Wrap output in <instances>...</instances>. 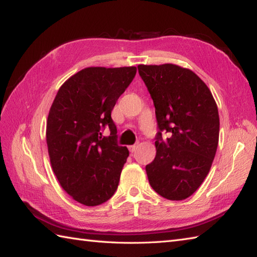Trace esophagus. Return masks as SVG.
I'll list each match as a JSON object with an SVG mask.
<instances>
[{
	"label": "esophagus",
	"instance_id": "1",
	"mask_svg": "<svg viewBox=\"0 0 257 257\" xmlns=\"http://www.w3.org/2000/svg\"><path fill=\"white\" fill-rule=\"evenodd\" d=\"M137 148H138V145H134V146H129V150H130V152H132V154H134V152L137 150Z\"/></svg>",
	"mask_w": 257,
	"mask_h": 257
}]
</instances>
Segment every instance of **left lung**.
Listing matches in <instances>:
<instances>
[{
	"label": "left lung",
	"mask_w": 257,
	"mask_h": 257,
	"mask_svg": "<svg viewBox=\"0 0 257 257\" xmlns=\"http://www.w3.org/2000/svg\"><path fill=\"white\" fill-rule=\"evenodd\" d=\"M138 72L156 108L159 132L155 160L146 166L158 194L181 201L199 189L209 173L219 144L216 102L192 70L173 64L139 65ZM168 134L166 140L162 132Z\"/></svg>",
	"instance_id": "1"
}]
</instances>
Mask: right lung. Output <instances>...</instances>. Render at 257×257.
I'll use <instances>...</instances> for the list:
<instances>
[{
  "label": "right lung",
  "instance_id": "add662e5",
  "mask_svg": "<svg viewBox=\"0 0 257 257\" xmlns=\"http://www.w3.org/2000/svg\"><path fill=\"white\" fill-rule=\"evenodd\" d=\"M137 68L87 67L58 89L48 113L46 143L53 171L72 198L87 206L108 201L118 188L129 151L117 144L111 110ZM108 125L111 135L100 132Z\"/></svg>",
  "mask_w": 257,
  "mask_h": 257
}]
</instances>
